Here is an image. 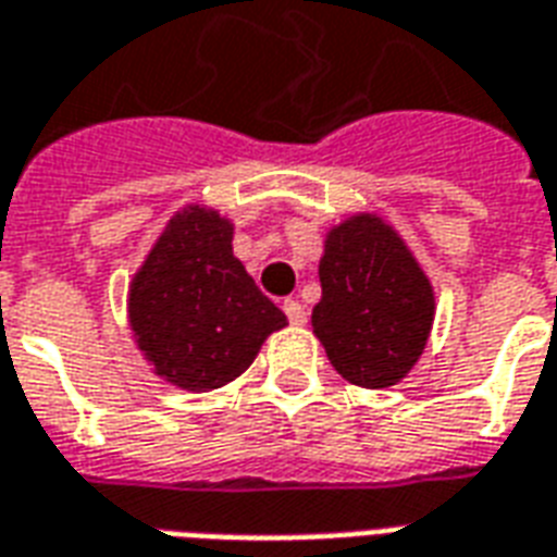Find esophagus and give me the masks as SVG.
<instances>
[{"label":"esophagus","mask_w":557,"mask_h":557,"mask_svg":"<svg viewBox=\"0 0 557 557\" xmlns=\"http://www.w3.org/2000/svg\"><path fill=\"white\" fill-rule=\"evenodd\" d=\"M283 312H286V319L292 324H307V310H304V304H298V300H283Z\"/></svg>","instance_id":"obj_1"}]
</instances>
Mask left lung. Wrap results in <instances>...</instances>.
<instances>
[{"label":"left lung","mask_w":557,"mask_h":557,"mask_svg":"<svg viewBox=\"0 0 557 557\" xmlns=\"http://www.w3.org/2000/svg\"><path fill=\"white\" fill-rule=\"evenodd\" d=\"M312 333L345 381L383 389L413 369L434 324V286L405 238L377 215H351L324 238Z\"/></svg>","instance_id":"left-lung-1"}]
</instances>
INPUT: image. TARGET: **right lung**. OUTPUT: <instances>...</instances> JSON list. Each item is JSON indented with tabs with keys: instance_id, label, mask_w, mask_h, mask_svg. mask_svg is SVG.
I'll return each mask as SVG.
<instances>
[{
	"instance_id": "right-lung-1",
	"label": "right lung",
	"mask_w": 557,
	"mask_h": 557,
	"mask_svg": "<svg viewBox=\"0 0 557 557\" xmlns=\"http://www.w3.org/2000/svg\"><path fill=\"white\" fill-rule=\"evenodd\" d=\"M129 327L152 372L188 393L236 381L286 315L233 257V224L180 209L129 283Z\"/></svg>"
}]
</instances>
